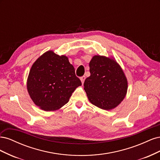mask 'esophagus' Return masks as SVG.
<instances>
[{"label": "esophagus", "mask_w": 160, "mask_h": 160, "mask_svg": "<svg viewBox=\"0 0 160 160\" xmlns=\"http://www.w3.org/2000/svg\"><path fill=\"white\" fill-rule=\"evenodd\" d=\"M80 79H81V81L82 84H83L84 81H85V76H82V77H81Z\"/></svg>", "instance_id": "obj_1"}]
</instances>
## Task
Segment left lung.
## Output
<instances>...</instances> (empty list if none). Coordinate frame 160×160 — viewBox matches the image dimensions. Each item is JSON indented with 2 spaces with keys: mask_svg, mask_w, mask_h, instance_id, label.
<instances>
[{
  "mask_svg": "<svg viewBox=\"0 0 160 160\" xmlns=\"http://www.w3.org/2000/svg\"><path fill=\"white\" fill-rule=\"evenodd\" d=\"M91 75L84 82L90 102L104 110H110L122 102L128 90V80L115 60L95 55L89 62Z\"/></svg>",
  "mask_w": 160,
  "mask_h": 160,
  "instance_id": "obj_1",
  "label": "left lung"
}]
</instances>
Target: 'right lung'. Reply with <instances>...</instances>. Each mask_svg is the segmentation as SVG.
I'll return each mask as SVG.
<instances>
[{
  "mask_svg": "<svg viewBox=\"0 0 160 160\" xmlns=\"http://www.w3.org/2000/svg\"><path fill=\"white\" fill-rule=\"evenodd\" d=\"M81 85L67 57L59 56L52 51L45 52L34 62L27 83L33 102L46 111L60 109Z\"/></svg>",
  "mask_w": 160,
  "mask_h": 160,
  "instance_id": "add662e5",
  "label": "right lung"
}]
</instances>
